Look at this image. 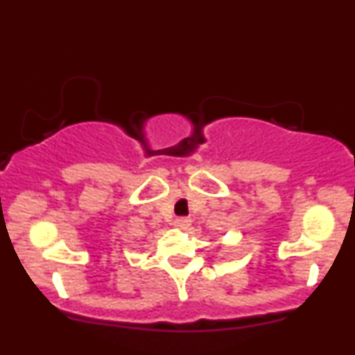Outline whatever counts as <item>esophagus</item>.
I'll list each match as a JSON object with an SVG mask.
<instances>
[{"instance_id":"1","label":"esophagus","mask_w":355,"mask_h":355,"mask_svg":"<svg viewBox=\"0 0 355 355\" xmlns=\"http://www.w3.org/2000/svg\"><path fill=\"white\" fill-rule=\"evenodd\" d=\"M191 220L189 217H180L175 220V227H178V229H189Z\"/></svg>"}]
</instances>
